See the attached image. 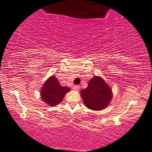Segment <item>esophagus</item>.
Segmentation results:
<instances>
[{"label": "esophagus", "instance_id": "esophagus-1", "mask_svg": "<svg viewBox=\"0 0 152 152\" xmlns=\"http://www.w3.org/2000/svg\"><path fill=\"white\" fill-rule=\"evenodd\" d=\"M79 88H80V87H79V86H75L73 87V89L75 90H79Z\"/></svg>", "mask_w": 152, "mask_h": 152}]
</instances>
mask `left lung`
Returning a JSON list of instances; mask_svg holds the SVG:
<instances>
[{
	"label": "left lung",
	"instance_id": "left-lung-1",
	"mask_svg": "<svg viewBox=\"0 0 152 152\" xmlns=\"http://www.w3.org/2000/svg\"><path fill=\"white\" fill-rule=\"evenodd\" d=\"M80 94L83 103L88 109L100 111L105 108L112 99V90L100 77L95 76L90 79L86 89Z\"/></svg>",
	"mask_w": 152,
	"mask_h": 152
}]
</instances>
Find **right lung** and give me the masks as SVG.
<instances>
[{
  "label": "right lung",
  "instance_id": "add662e5",
  "mask_svg": "<svg viewBox=\"0 0 152 152\" xmlns=\"http://www.w3.org/2000/svg\"><path fill=\"white\" fill-rule=\"evenodd\" d=\"M70 90L69 88L60 85L56 76L52 75L47 79L41 88V96L43 102L54 107L61 102Z\"/></svg>",
  "mask_w": 152,
  "mask_h": 152
}]
</instances>
